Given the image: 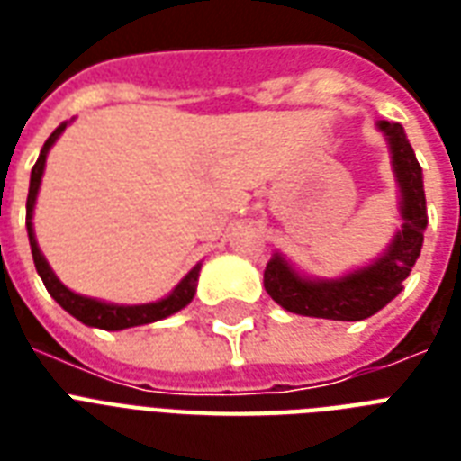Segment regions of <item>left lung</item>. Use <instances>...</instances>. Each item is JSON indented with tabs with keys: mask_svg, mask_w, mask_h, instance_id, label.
I'll return each mask as SVG.
<instances>
[{
	"mask_svg": "<svg viewBox=\"0 0 461 461\" xmlns=\"http://www.w3.org/2000/svg\"><path fill=\"white\" fill-rule=\"evenodd\" d=\"M378 129L385 133L393 153V169L402 195V230L378 260L339 280H308L280 253H275L263 273V285L267 294L289 313L328 321H364L400 294L402 282L407 280L421 253L423 230L429 224L421 165L402 124L378 122Z\"/></svg>",
	"mask_w": 461,
	"mask_h": 461,
	"instance_id": "left-lung-1",
	"label": "left lung"
}]
</instances>
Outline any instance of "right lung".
<instances>
[{
  "label": "right lung",
  "instance_id": "add662e5",
  "mask_svg": "<svg viewBox=\"0 0 461 461\" xmlns=\"http://www.w3.org/2000/svg\"><path fill=\"white\" fill-rule=\"evenodd\" d=\"M67 129V122L59 124L52 131V136L45 140V146L40 150L38 162L32 165L31 172V188H28V201H25V227H28V241H31L32 251V263H35V270H38L40 280L45 282L47 292L52 296L54 302L59 303L64 311L74 315L76 321L86 322L90 328L100 330H126L136 328V325H148V322L162 321L167 315L176 313L181 308L191 303L195 294V282H198V273H201V266H195L191 273L184 277V280L174 287V292L165 299H159L155 303H140V306H119V303H104L97 302V299H90V296H81L67 289L57 280V275L52 273V267L45 260V256L40 253L38 241H35V231H32V205H35V198H38L40 181H42V172H45V159L50 148L54 146V140L59 139L61 131Z\"/></svg>",
  "mask_w": 461,
  "mask_h": 461
}]
</instances>
